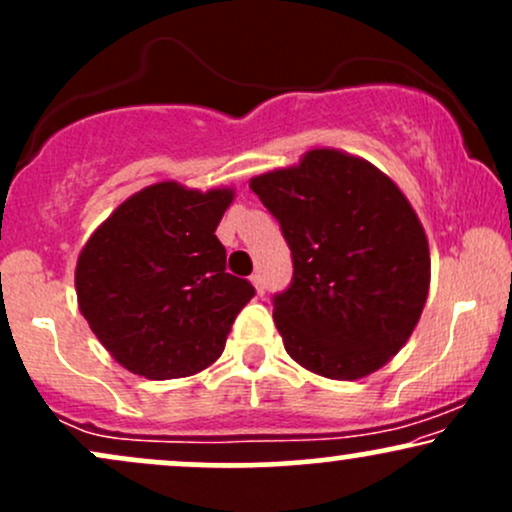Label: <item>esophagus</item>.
<instances>
[{
	"label": "esophagus",
	"instance_id": "1",
	"mask_svg": "<svg viewBox=\"0 0 512 512\" xmlns=\"http://www.w3.org/2000/svg\"><path fill=\"white\" fill-rule=\"evenodd\" d=\"M250 279H252V284H255L257 293H260V296H262V293L267 291V284H264V276H262V272H255V274L250 276Z\"/></svg>",
	"mask_w": 512,
	"mask_h": 512
}]
</instances>
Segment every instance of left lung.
<instances>
[{
  "label": "left lung",
  "mask_w": 512,
  "mask_h": 512,
  "mask_svg": "<svg viewBox=\"0 0 512 512\" xmlns=\"http://www.w3.org/2000/svg\"><path fill=\"white\" fill-rule=\"evenodd\" d=\"M250 187L291 250V284L272 301L289 356L332 380L385 366L414 332L431 279L407 197L368 161L330 149Z\"/></svg>",
  "instance_id": "left-lung-1"
}]
</instances>
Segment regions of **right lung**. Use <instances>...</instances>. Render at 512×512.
I'll list each match as a JSON object with an SVG mask.
<instances>
[{
  "label": "right lung",
  "mask_w": 512,
  "mask_h": 512,
  "mask_svg": "<svg viewBox=\"0 0 512 512\" xmlns=\"http://www.w3.org/2000/svg\"><path fill=\"white\" fill-rule=\"evenodd\" d=\"M231 199V190L158 182L120 204L81 250V313L132 373L185 378L221 356L233 320L255 296L248 279L226 272L216 238Z\"/></svg>",
  "instance_id": "right-lung-1"
}]
</instances>
